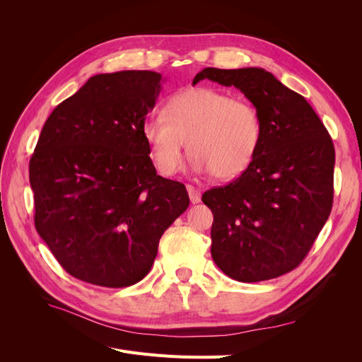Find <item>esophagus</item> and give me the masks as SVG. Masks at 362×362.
<instances>
[{
	"instance_id": "1",
	"label": "esophagus",
	"mask_w": 362,
	"mask_h": 362,
	"mask_svg": "<svg viewBox=\"0 0 362 362\" xmlns=\"http://www.w3.org/2000/svg\"><path fill=\"white\" fill-rule=\"evenodd\" d=\"M187 192L190 196L192 204H199L201 202V190L193 187V185H187Z\"/></svg>"
}]
</instances>
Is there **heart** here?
<instances>
[{"mask_svg":"<svg viewBox=\"0 0 362 362\" xmlns=\"http://www.w3.org/2000/svg\"><path fill=\"white\" fill-rule=\"evenodd\" d=\"M141 134L163 175L170 177L181 169L187 140L194 172H213L218 180H231L257 157L262 122L258 108L246 98L213 87H193L170 96L163 113L148 116Z\"/></svg>","mask_w":362,"mask_h":362,"instance_id":"heart-1","label":"heart"}]
</instances>
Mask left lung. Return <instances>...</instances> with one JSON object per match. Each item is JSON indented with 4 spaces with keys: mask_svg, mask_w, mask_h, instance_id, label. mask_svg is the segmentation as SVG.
Here are the masks:
<instances>
[{
    "mask_svg": "<svg viewBox=\"0 0 362 362\" xmlns=\"http://www.w3.org/2000/svg\"><path fill=\"white\" fill-rule=\"evenodd\" d=\"M234 86L261 115L257 157L225 187L206 190L211 257L240 282L278 278L298 267L314 245L334 199L335 149L305 98L261 68H205L193 84Z\"/></svg>",
    "mask_w": 362,
    "mask_h": 362,
    "instance_id": "left-lung-1",
    "label": "left lung"
}]
</instances>
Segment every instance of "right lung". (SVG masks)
Listing matches in <instances>:
<instances>
[{"label": "right lung", "mask_w": 362, "mask_h": 362, "mask_svg": "<svg viewBox=\"0 0 362 362\" xmlns=\"http://www.w3.org/2000/svg\"><path fill=\"white\" fill-rule=\"evenodd\" d=\"M161 83L152 71L98 74L42 128L30 160L35 225L76 279L110 288L141 281L190 204L184 184L157 175L141 134Z\"/></svg>", "instance_id": "right-lung-1"}]
</instances>
